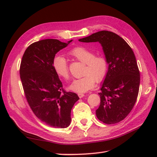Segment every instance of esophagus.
I'll return each mask as SVG.
<instances>
[{
  "instance_id": "34e87169",
  "label": "esophagus",
  "mask_w": 157,
  "mask_h": 157,
  "mask_svg": "<svg viewBox=\"0 0 157 157\" xmlns=\"http://www.w3.org/2000/svg\"><path fill=\"white\" fill-rule=\"evenodd\" d=\"M79 98H83L84 96V94H82V93H79V94H78Z\"/></svg>"
}]
</instances>
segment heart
<instances>
[{"mask_svg":"<svg viewBox=\"0 0 157 157\" xmlns=\"http://www.w3.org/2000/svg\"><path fill=\"white\" fill-rule=\"evenodd\" d=\"M74 59L85 63L84 76L75 79L70 88L78 93H84L93 89L95 82H100L105 78L108 71V63L106 58L101 55H94L91 50L82 46H77L68 52ZM53 68L58 75L65 80L70 79L68 62L62 55L55 57L52 61Z\"/></svg>","mask_w":157,"mask_h":157,"instance_id":"obj_1","label":"heart"}]
</instances>
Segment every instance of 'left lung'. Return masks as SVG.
<instances>
[{"label":"left lung","instance_id":"8db88e82","mask_svg":"<svg viewBox=\"0 0 157 157\" xmlns=\"http://www.w3.org/2000/svg\"><path fill=\"white\" fill-rule=\"evenodd\" d=\"M79 41L102 45L109 68L95 113L102 123H118L131 112L139 94L140 72L134 53L122 37L110 31L98 32Z\"/></svg>","mask_w":157,"mask_h":157}]
</instances>
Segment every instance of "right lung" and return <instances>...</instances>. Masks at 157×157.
Here are the masks:
<instances>
[{
  "mask_svg": "<svg viewBox=\"0 0 157 157\" xmlns=\"http://www.w3.org/2000/svg\"><path fill=\"white\" fill-rule=\"evenodd\" d=\"M72 41V40H71ZM57 39H44L30 44L23 55L20 78L29 106L37 118L48 125L66 128L79 97L63 88L52 66L55 54L68 46Z\"/></svg>",
  "mask_w": 157,
  "mask_h": 157,
  "instance_id": "obj_1",
  "label": "right lung"
}]
</instances>
